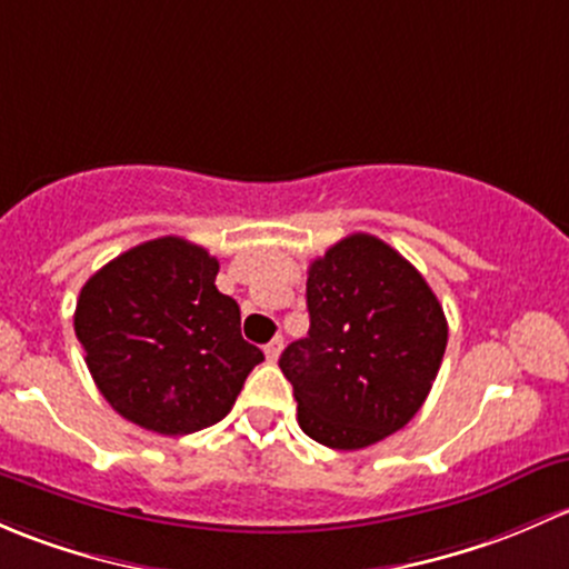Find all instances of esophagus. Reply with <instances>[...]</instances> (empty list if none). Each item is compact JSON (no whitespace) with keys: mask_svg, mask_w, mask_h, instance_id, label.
Instances as JSON below:
<instances>
[{"mask_svg":"<svg viewBox=\"0 0 569 569\" xmlns=\"http://www.w3.org/2000/svg\"><path fill=\"white\" fill-rule=\"evenodd\" d=\"M282 348H284V339H282V337H273L271 342L266 345V356H268V361H277L279 356H282Z\"/></svg>","mask_w":569,"mask_h":569,"instance_id":"1","label":"esophagus"}]
</instances>
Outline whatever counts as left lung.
Listing matches in <instances>:
<instances>
[{"instance_id":"1","label":"left lung","mask_w":569,"mask_h":569,"mask_svg":"<svg viewBox=\"0 0 569 569\" xmlns=\"http://www.w3.org/2000/svg\"><path fill=\"white\" fill-rule=\"evenodd\" d=\"M307 307L309 333L279 359L301 430L342 452L402 430L430 395L449 337L425 277L356 232L309 266Z\"/></svg>"}]
</instances>
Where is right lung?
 <instances>
[{
  "instance_id": "right-lung-1",
  "label": "right lung",
  "mask_w": 569,
  "mask_h": 569,
  "mask_svg": "<svg viewBox=\"0 0 569 569\" xmlns=\"http://www.w3.org/2000/svg\"><path fill=\"white\" fill-rule=\"evenodd\" d=\"M219 260L178 236L139 243L87 279L73 328L98 391L122 419L189 436L230 413L266 356L216 290Z\"/></svg>"
}]
</instances>
